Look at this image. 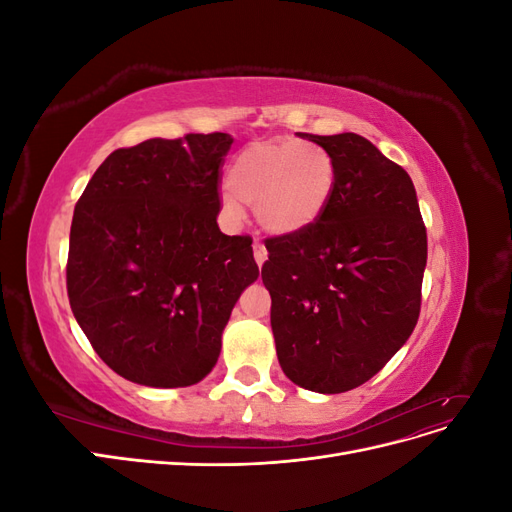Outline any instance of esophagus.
<instances>
[{"instance_id": "esophagus-1", "label": "esophagus", "mask_w": 512, "mask_h": 512, "mask_svg": "<svg viewBox=\"0 0 512 512\" xmlns=\"http://www.w3.org/2000/svg\"><path fill=\"white\" fill-rule=\"evenodd\" d=\"M254 260H256V265L258 267H262V265H265V260H267V247L265 245H262L260 241H254Z\"/></svg>"}]
</instances>
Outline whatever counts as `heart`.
I'll return each instance as SVG.
<instances>
[{"instance_id":"obj_1","label":"heart","mask_w":512,"mask_h":512,"mask_svg":"<svg viewBox=\"0 0 512 512\" xmlns=\"http://www.w3.org/2000/svg\"><path fill=\"white\" fill-rule=\"evenodd\" d=\"M222 207L241 218L254 207L258 224L271 235H297L320 220L335 188L327 151L294 138L262 141L243 149L228 173Z\"/></svg>"}]
</instances>
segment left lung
I'll use <instances>...</instances> for the list:
<instances>
[{"label": "left lung", "mask_w": 512, "mask_h": 512, "mask_svg": "<svg viewBox=\"0 0 512 512\" xmlns=\"http://www.w3.org/2000/svg\"><path fill=\"white\" fill-rule=\"evenodd\" d=\"M305 138L331 156L335 188L316 224L265 241L262 284L284 374L333 395L376 376L412 335L427 230L410 175L367 138Z\"/></svg>", "instance_id": "8db88e82"}]
</instances>
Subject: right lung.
I'll return each instance as SVG.
<instances>
[{"label":"right lung","instance_id":"1","mask_svg":"<svg viewBox=\"0 0 512 512\" xmlns=\"http://www.w3.org/2000/svg\"><path fill=\"white\" fill-rule=\"evenodd\" d=\"M224 132L149 138L113 151L74 207L68 299L115 374L156 389L203 380L256 282L252 237L218 226Z\"/></svg>","mask_w":512,"mask_h":512}]
</instances>
